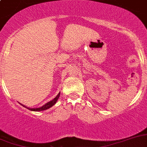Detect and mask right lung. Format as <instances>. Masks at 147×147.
Listing matches in <instances>:
<instances>
[{"label": "right lung", "mask_w": 147, "mask_h": 147, "mask_svg": "<svg viewBox=\"0 0 147 147\" xmlns=\"http://www.w3.org/2000/svg\"><path fill=\"white\" fill-rule=\"evenodd\" d=\"M60 94L61 92H59V94H58V95L56 96H55V98L53 99V100H52L51 101L48 102H47L46 104H45L44 105H42V107H39V108H28V107L26 106V105H22V104H21V103H20L21 105H22L23 107H25V108H28V110H30V111H45V110H47L48 109V108H51V107L53 106V105H54L56 103V102H57V100H59V96H60Z\"/></svg>", "instance_id": "add662e5"}]
</instances>
